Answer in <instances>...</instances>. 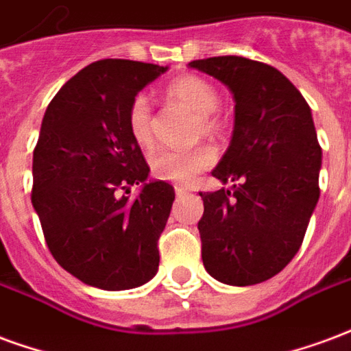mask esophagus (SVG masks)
<instances>
[{
  "instance_id": "esophagus-1",
  "label": "esophagus",
  "mask_w": 351,
  "mask_h": 351,
  "mask_svg": "<svg viewBox=\"0 0 351 351\" xmlns=\"http://www.w3.org/2000/svg\"><path fill=\"white\" fill-rule=\"evenodd\" d=\"M176 194H178V196H186V194H189V191H186L185 186L176 185Z\"/></svg>"
}]
</instances>
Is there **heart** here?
Returning <instances> with one entry per match:
<instances>
[{
  "mask_svg": "<svg viewBox=\"0 0 351 351\" xmlns=\"http://www.w3.org/2000/svg\"><path fill=\"white\" fill-rule=\"evenodd\" d=\"M166 101L179 102L193 110L194 136H215L221 130V121L217 117L219 93L213 84L207 80L185 74L173 78L165 89ZM127 129L130 136L142 149H149L155 140L153 130V110L144 95H136L127 108ZM215 162V151L207 145H198L183 151H158L149 160L151 176L160 181H170L176 185H189Z\"/></svg>",
  "mask_w": 351,
  "mask_h": 351,
  "instance_id": "heart-1",
  "label": "heart"
}]
</instances>
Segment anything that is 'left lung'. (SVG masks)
<instances>
[{"label":"left lung","mask_w":351,"mask_h":351,"mask_svg":"<svg viewBox=\"0 0 351 351\" xmlns=\"http://www.w3.org/2000/svg\"><path fill=\"white\" fill-rule=\"evenodd\" d=\"M189 67L221 80L235 101L232 140L211 173L237 185L200 193L204 267L230 286L263 282L298 254L318 204L322 147L311 106L267 63L219 56Z\"/></svg>","instance_id":"8db88e82"}]
</instances>
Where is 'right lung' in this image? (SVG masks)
I'll return each instance as SVG.
<instances>
[{
	"mask_svg": "<svg viewBox=\"0 0 351 351\" xmlns=\"http://www.w3.org/2000/svg\"><path fill=\"white\" fill-rule=\"evenodd\" d=\"M168 67L95 61L58 91L33 151L32 204L61 267L101 290H130L155 277L158 237L173 186L147 181L149 166L127 129L138 91ZM142 184L136 199L126 194Z\"/></svg>",
	"mask_w": 351,
	"mask_h": 351,
	"instance_id": "right-lung-1",
	"label": "right lung"
}]
</instances>
